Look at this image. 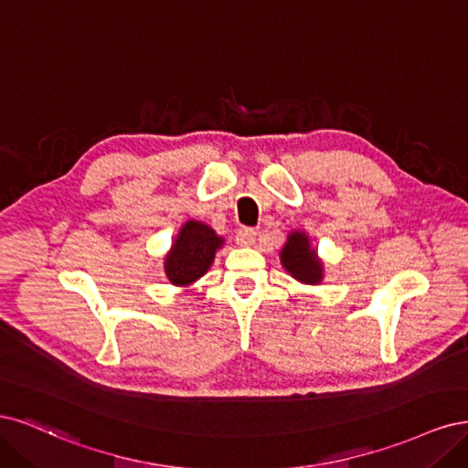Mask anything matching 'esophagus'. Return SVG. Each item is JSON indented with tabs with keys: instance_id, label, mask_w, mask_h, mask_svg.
<instances>
[{
	"instance_id": "esophagus-1",
	"label": "esophagus",
	"mask_w": 468,
	"mask_h": 468,
	"mask_svg": "<svg viewBox=\"0 0 468 468\" xmlns=\"http://www.w3.org/2000/svg\"><path fill=\"white\" fill-rule=\"evenodd\" d=\"M235 240L239 245L243 247H250L254 240H256V231L250 229V228H240L237 233H235Z\"/></svg>"
}]
</instances>
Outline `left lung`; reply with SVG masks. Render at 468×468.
<instances>
[{"label":"left lung","mask_w":468,"mask_h":468,"mask_svg":"<svg viewBox=\"0 0 468 468\" xmlns=\"http://www.w3.org/2000/svg\"><path fill=\"white\" fill-rule=\"evenodd\" d=\"M282 264L288 272L305 283L321 280V262L316 261L314 250L309 249V240L303 233H292L282 250Z\"/></svg>","instance_id":"8db88e82"}]
</instances>
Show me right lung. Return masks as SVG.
Segmentation results:
<instances>
[{
    "label": "right lung",
    "instance_id": "add662e5",
    "mask_svg": "<svg viewBox=\"0 0 468 468\" xmlns=\"http://www.w3.org/2000/svg\"><path fill=\"white\" fill-rule=\"evenodd\" d=\"M221 239L200 221H186L173 250L165 261V272L175 285H186L207 272Z\"/></svg>",
    "mask_w": 468,
    "mask_h": 468
}]
</instances>
